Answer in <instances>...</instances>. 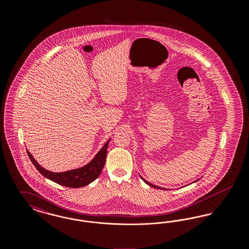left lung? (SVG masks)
I'll return each instance as SVG.
<instances>
[{
    "instance_id": "left-lung-1",
    "label": "left lung",
    "mask_w": 249,
    "mask_h": 249,
    "mask_svg": "<svg viewBox=\"0 0 249 249\" xmlns=\"http://www.w3.org/2000/svg\"><path fill=\"white\" fill-rule=\"evenodd\" d=\"M142 178V180L147 184V185H149L150 187H152V188H155V189H159V190H166V189H162V188H160V187H158V186H155V185H153V184H151V183H149V182H147L145 179H143V178Z\"/></svg>"
}]
</instances>
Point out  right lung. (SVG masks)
Wrapping results in <instances>:
<instances>
[{"mask_svg": "<svg viewBox=\"0 0 249 249\" xmlns=\"http://www.w3.org/2000/svg\"><path fill=\"white\" fill-rule=\"evenodd\" d=\"M109 141L110 139L106 142L103 148L96 154L94 159L89 163L81 168L63 172V173H53L46 170L36 161L33 155L31 154L28 150H27V153L30 160H32L33 164L36 166V169L38 170V172L41 175H43L45 178H48L53 182L67 188H81L93 182L95 179L98 178V177L101 175L102 170L106 164L107 146H108Z\"/></svg>", "mask_w": 249, "mask_h": 249, "instance_id": "1", "label": "right lung"}]
</instances>
